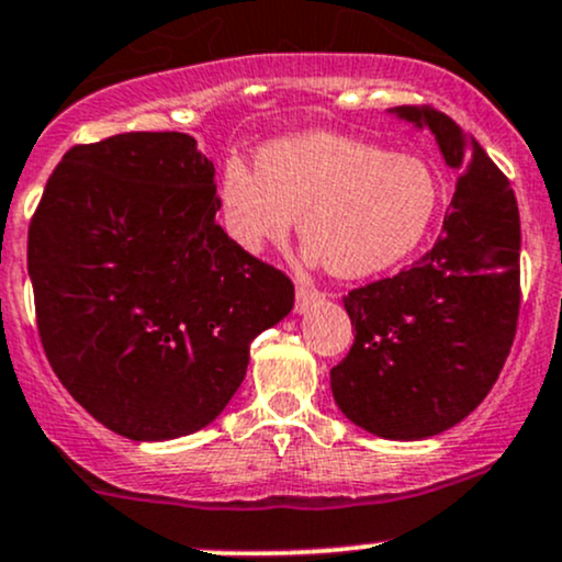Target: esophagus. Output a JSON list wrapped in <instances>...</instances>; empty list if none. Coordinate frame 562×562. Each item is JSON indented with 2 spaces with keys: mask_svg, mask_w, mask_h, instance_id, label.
Returning <instances> with one entry per match:
<instances>
[{
  "mask_svg": "<svg viewBox=\"0 0 562 562\" xmlns=\"http://www.w3.org/2000/svg\"><path fill=\"white\" fill-rule=\"evenodd\" d=\"M324 300V294L318 292V289L307 286V283H297V302H294V311L297 313H305L311 311L315 302Z\"/></svg>",
  "mask_w": 562,
  "mask_h": 562,
  "instance_id": "esophagus-1",
  "label": "esophagus"
}]
</instances>
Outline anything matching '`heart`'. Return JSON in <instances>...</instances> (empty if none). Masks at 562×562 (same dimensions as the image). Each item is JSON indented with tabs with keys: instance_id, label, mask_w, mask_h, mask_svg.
<instances>
[{
	"instance_id": "1",
	"label": "heart",
	"mask_w": 562,
	"mask_h": 562,
	"mask_svg": "<svg viewBox=\"0 0 562 562\" xmlns=\"http://www.w3.org/2000/svg\"><path fill=\"white\" fill-rule=\"evenodd\" d=\"M223 217L247 251L286 241L300 217L307 257L339 279H363L406 260L430 231L440 186L435 169L412 154L311 132L270 143L257 172L228 161Z\"/></svg>"
}]
</instances>
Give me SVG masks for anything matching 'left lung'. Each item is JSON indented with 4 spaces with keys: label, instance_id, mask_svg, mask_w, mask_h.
Returning <instances> with one entry per match:
<instances>
[{
    "label": "left lung",
    "instance_id": "1",
    "mask_svg": "<svg viewBox=\"0 0 562 562\" xmlns=\"http://www.w3.org/2000/svg\"><path fill=\"white\" fill-rule=\"evenodd\" d=\"M390 116L432 132L457 188L430 251L342 300L356 339L331 369V393L366 432L422 440L475 412L507 361L520 311V214L502 169L443 111L398 105Z\"/></svg>",
    "mask_w": 562,
    "mask_h": 562
}]
</instances>
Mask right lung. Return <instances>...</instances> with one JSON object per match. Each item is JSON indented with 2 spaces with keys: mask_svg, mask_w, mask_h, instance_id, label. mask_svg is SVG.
Masks as SVG:
<instances>
[{
  "mask_svg": "<svg viewBox=\"0 0 562 562\" xmlns=\"http://www.w3.org/2000/svg\"><path fill=\"white\" fill-rule=\"evenodd\" d=\"M214 164L186 132L74 145L29 228L36 326L63 387L130 440L220 417L294 283L217 225Z\"/></svg>",
  "mask_w": 562,
  "mask_h": 562,
  "instance_id": "add662e5",
  "label": "right lung"
}]
</instances>
